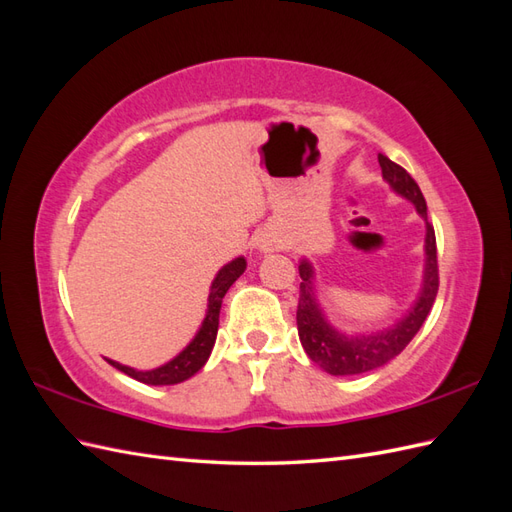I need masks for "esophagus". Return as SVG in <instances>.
I'll use <instances>...</instances> for the list:
<instances>
[{
  "mask_svg": "<svg viewBox=\"0 0 512 512\" xmlns=\"http://www.w3.org/2000/svg\"><path fill=\"white\" fill-rule=\"evenodd\" d=\"M275 246H277L275 235H270V233H262V237L257 239V248L262 250V253H268V250H273Z\"/></svg>",
  "mask_w": 512,
  "mask_h": 512,
  "instance_id": "1",
  "label": "esophagus"
}]
</instances>
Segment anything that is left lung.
<instances>
[{
	"label": "left lung",
	"mask_w": 512,
	"mask_h": 512,
	"mask_svg": "<svg viewBox=\"0 0 512 512\" xmlns=\"http://www.w3.org/2000/svg\"><path fill=\"white\" fill-rule=\"evenodd\" d=\"M383 178L396 191L400 198L409 200L416 206L418 215L427 226L424 235V270H422V286L413 306L400 317L396 323L387 328L372 332H356L347 334L334 328L328 314L321 308L317 297V286H314V268L306 257L299 262V306H297V330L303 350L310 356L312 363H317L323 372L332 376H354L372 372L376 367H383L391 358H396L413 336L422 328L424 319L431 312L433 301L438 295V248L436 233L427 220V202L424 195L409 173L387 156L378 154Z\"/></svg>",
	"instance_id": "obj_1"
}]
</instances>
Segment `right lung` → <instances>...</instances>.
I'll list each match as a JSON object with an SVG mask.
<instances>
[{"instance_id": "1", "label": "right lung", "mask_w": 512, "mask_h": 512, "mask_svg": "<svg viewBox=\"0 0 512 512\" xmlns=\"http://www.w3.org/2000/svg\"><path fill=\"white\" fill-rule=\"evenodd\" d=\"M244 270H246L244 257H235L233 262H228L226 266L217 270V275L211 284L209 303H206V314H204L200 330L195 332L191 343L184 347L178 356H173L169 363L160 365L156 369H145L143 372V369H134V367L116 363V361H112V358H105V361L112 367L121 369L123 374L132 376L138 380V383H145V385H178V383H182V380H187L193 374H198L204 367V363L209 361L211 350L215 345L217 325H220L222 299L226 295V290L235 284Z\"/></svg>"}]
</instances>
